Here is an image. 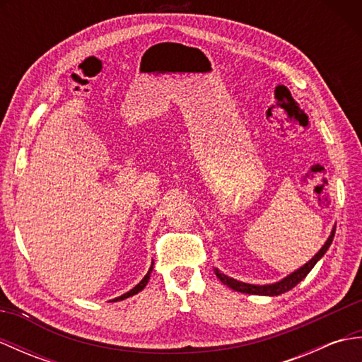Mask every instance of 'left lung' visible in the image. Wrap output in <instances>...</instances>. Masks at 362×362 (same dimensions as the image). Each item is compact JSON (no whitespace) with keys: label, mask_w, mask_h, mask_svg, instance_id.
Returning a JSON list of instances; mask_svg holds the SVG:
<instances>
[{"label":"left lung","mask_w":362,"mask_h":362,"mask_svg":"<svg viewBox=\"0 0 362 362\" xmlns=\"http://www.w3.org/2000/svg\"><path fill=\"white\" fill-rule=\"evenodd\" d=\"M334 232H336V227H333L332 235H329V238L325 241V244L322 245V249L308 261V263L303 264L302 267L297 269V271L289 274L288 276H284L283 280L276 281V283H271V284H249V283H244V281H238V280L232 279V276L222 274L221 271H218L216 267H214V274H216V276L222 283L227 284L228 288H232V289H235L238 292H244V294H255V296H272V297L274 296H280V294H283V292H286V291L294 288L296 284H298L300 281L305 279L306 275L310 274L311 269L316 266L317 261L325 255V252L328 250L329 245H332L333 238H334Z\"/></svg>","instance_id":"left-lung-1"}]
</instances>
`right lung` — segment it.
I'll use <instances>...</instances> for the list:
<instances>
[{
    "label": "right lung",
    "instance_id": "right-lung-1",
    "mask_svg": "<svg viewBox=\"0 0 362 362\" xmlns=\"http://www.w3.org/2000/svg\"><path fill=\"white\" fill-rule=\"evenodd\" d=\"M152 266H153V263L151 264L148 274L144 275V279H143L140 283H138L135 288H132L129 292H126V294H122V296H119V297H117V298H113V302H119V300H124V298H127V297H132V296L138 294V292H140L141 289H144V286H146V284H148V281H149V276H151V272H152V269H153Z\"/></svg>",
    "mask_w": 362,
    "mask_h": 362
}]
</instances>
